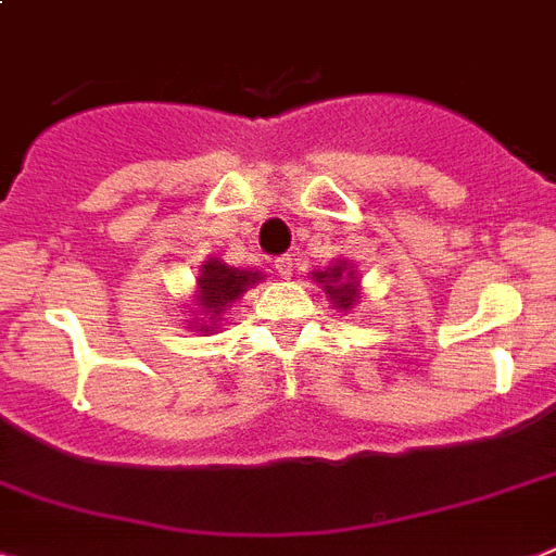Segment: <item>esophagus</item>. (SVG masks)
Masks as SVG:
<instances>
[{
	"mask_svg": "<svg viewBox=\"0 0 556 556\" xmlns=\"http://www.w3.org/2000/svg\"><path fill=\"white\" fill-rule=\"evenodd\" d=\"M275 273L281 275V278H289V275H292V258H289V255H278V258H275Z\"/></svg>",
	"mask_w": 556,
	"mask_h": 556,
	"instance_id": "1",
	"label": "esophagus"
}]
</instances>
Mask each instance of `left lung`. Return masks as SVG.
I'll return each mask as SVG.
<instances>
[{"label": "left lung", "mask_w": 556, "mask_h": 556, "mask_svg": "<svg viewBox=\"0 0 556 556\" xmlns=\"http://www.w3.org/2000/svg\"><path fill=\"white\" fill-rule=\"evenodd\" d=\"M315 281L324 283V292L332 298V304L338 309H352L357 301L355 289V273H352L346 264H338V267H329L327 273H315Z\"/></svg>", "instance_id": "obj_1"}]
</instances>
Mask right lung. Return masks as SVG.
I'll list each match as a JSON object with an SVG mask.
<instances>
[{
  "mask_svg": "<svg viewBox=\"0 0 556 556\" xmlns=\"http://www.w3.org/2000/svg\"><path fill=\"white\" fill-rule=\"evenodd\" d=\"M258 273H244V269L224 267L222 261H204L201 264L199 275V306L204 309V315H210V320H218V315L224 312V306H232L241 292L252 283H258ZM204 332H210L213 327H201Z\"/></svg>",
  "mask_w": 556,
  "mask_h": 556,
  "instance_id": "add662e5",
  "label": "right lung"
}]
</instances>
